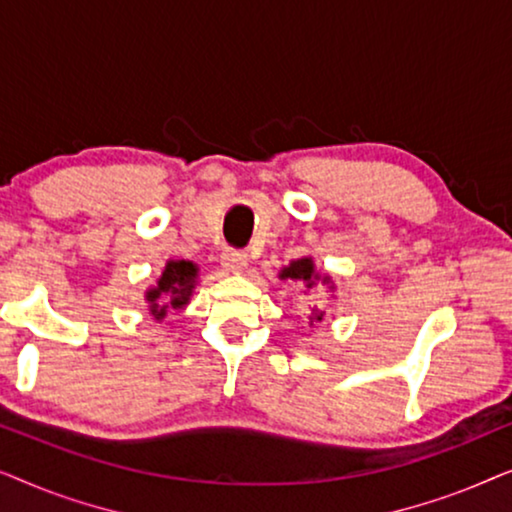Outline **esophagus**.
Wrapping results in <instances>:
<instances>
[{"label": "esophagus", "mask_w": 512, "mask_h": 512, "mask_svg": "<svg viewBox=\"0 0 512 512\" xmlns=\"http://www.w3.org/2000/svg\"><path fill=\"white\" fill-rule=\"evenodd\" d=\"M221 265L228 272H240L247 265V254L242 249H223Z\"/></svg>", "instance_id": "34e87169"}]
</instances>
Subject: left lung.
Segmentation results:
<instances>
[{
  "instance_id": "1",
  "label": "left lung",
  "mask_w": 512,
  "mask_h": 512,
  "mask_svg": "<svg viewBox=\"0 0 512 512\" xmlns=\"http://www.w3.org/2000/svg\"><path fill=\"white\" fill-rule=\"evenodd\" d=\"M319 275H314V268H312V261L310 258H300V261H293L289 268L282 270V279H293V282H303L307 289H312L314 286V279ZM312 319L321 321V314H314Z\"/></svg>"
}]
</instances>
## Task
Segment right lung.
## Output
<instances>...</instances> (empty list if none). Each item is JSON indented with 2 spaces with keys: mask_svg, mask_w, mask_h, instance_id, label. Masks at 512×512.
<instances>
[{
  "mask_svg": "<svg viewBox=\"0 0 512 512\" xmlns=\"http://www.w3.org/2000/svg\"><path fill=\"white\" fill-rule=\"evenodd\" d=\"M195 272H198V268L191 261L167 263L156 289L146 293L153 317L163 319L170 310H181L188 303V296H191L195 286Z\"/></svg>",
  "mask_w": 512,
  "mask_h": 512,
  "instance_id": "1",
  "label": "right lung"
}]
</instances>
